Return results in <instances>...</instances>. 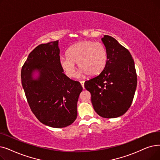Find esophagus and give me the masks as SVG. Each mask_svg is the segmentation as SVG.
<instances>
[{
  "instance_id": "obj_1",
  "label": "esophagus",
  "mask_w": 160,
  "mask_h": 160,
  "mask_svg": "<svg viewBox=\"0 0 160 160\" xmlns=\"http://www.w3.org/2000/svg\"><path fill=\"white\" fill-rule=\"evenodd\" d=\"M80 84L82 86V88H84V81H80Z\"/></svg>"
}]
</instances>
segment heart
<instances>
[{"mask_svg": "<svg viewBox=\"0 0 160 160\" xmlns=\"http://www.w3.org/2000/svg\"><path fill=\"white\" fill-rule=\"evenodd\" d=\"M67 58L60 60L62 70L69 78L75 74V64L80 69L79 75L86 74L93 77L100 74L105 68L108 53L106 47L101 42L84 40L68 48Z\"/></svg>", "mask_w": 160, "mask_h": 160, "instance_id": "heart-1", "label": "heart"}]
</instances>
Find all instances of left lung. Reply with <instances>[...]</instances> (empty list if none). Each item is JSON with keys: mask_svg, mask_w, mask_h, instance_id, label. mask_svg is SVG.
<instances>
[{"mask_svg": "<svg viewBox=\"0 0 160 160\" xmlns=\"http://www.w3.org/2000/svg\"><path fill=\"white\" fill-rule=\"evenodd\" d=\"M102 41L108 53L105 68L96 77L86 81L95 112L105 118L126 113L133 102L137 78L134 60L126 48L115 38L104 35Z\"/></svg>", "mask_w": 160, "mask_h": 160, "instance_id": "left-lung-1", "label": "left lung"}]
</instances>
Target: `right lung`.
Masks as SVG:
<instances>
[{
	"instance_id": "add662e5",
	"label": "right lung",
	"mask_w": 160,
	"mask_h": 160,
	"mask_svg": "<svg viewBox=\"0 0 160 160\" xmlns=\"http://www.w3.org/2000/svg\"><path fill=\"white\" fill-rule=\"evenodd\" d=\"M58 41L37 46L29 53L21 72L22 84L29 105L37 118L46 126L67 127L77 117V102L82 87L63 72ZM40 72L33 80L32 73Z\"/></svg>"
}]
</instances>
